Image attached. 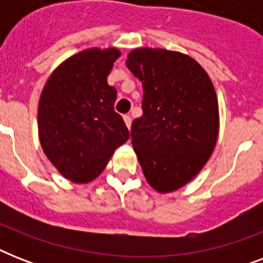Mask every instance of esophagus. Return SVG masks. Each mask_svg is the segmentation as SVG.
<instances>
[{
  "mask_svg": "<svg viewBox=\"0 0 263 263\" xmlns=\"http://www.w3.org/2000/svg\"><path fill=\"white\" fill-rule=\"evenodd\" d=\"M124 123L128 127V129H131V124H132V119L131 116H124Z\"/></svg>",
  "mask_w": 263,
  "mask_h": 263,
  "instance_id": "obj_1",
  "label": "esophagus"
}]
</instances>
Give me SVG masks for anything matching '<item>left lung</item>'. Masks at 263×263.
I'll use <instances>...</instances> for the list:
<instances>
[{
  "label": "left lung",
  "mask_w": 263,
  "mask_h": 263,
  "mask_svg": "<svg viewBox=\"0 0 263 263\" xmlns=\"http://www.w3.org/2000/svg\"><path fill=\"white\" fill-rule=\"evenodd\" d=\"M125 64L143 87L132 146L147 183L161 194L173 192L200 172L216 147V90L208 72L179 51L139 47Z\"/></svg>",
  "instance_id": "obj_1"
}]
</instances>
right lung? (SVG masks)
I'll list each match as a JSON object with an SVG mask.
<instances>
[{
	"instance_id": "obj_1",
	"label": "right lung",
	"mask_w": 263,
	"mask_h": 263,
	"mask_svg": "<svg viewBox=\"0 0 263 263\" xmlns=\"http://www.w3.org/2000/svg\"><path fill=\"white\" fill-rule=\"evenodd\" d=\"M120 55L117 47L73 54L51 72L39 98L43 153L73 183L98 177L116 148L129 138L123 117L115 111L117 91L107 84Z\"/></svg>"
}]
</instances>
